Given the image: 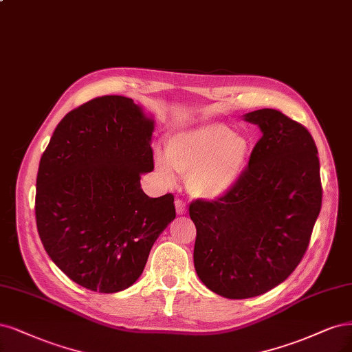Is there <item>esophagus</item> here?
<instances>
[{
  "mask_svg": "<svg viewBox=\"0 0 352 352\" xmlns=\"http://www.w3.org/2000/svg\"><path fill=\"white\" fill-rule=\"evenodd\" d=\"M175 205H176V212L179 214V215H184V214H186V204L182 201V199H176L175 201Z\"/></svg>",
  "mask_w": 352,
  "mask_h": 352,
  "instance_id": "obj_1",
  "label": "esophagus"
}]
</instances>
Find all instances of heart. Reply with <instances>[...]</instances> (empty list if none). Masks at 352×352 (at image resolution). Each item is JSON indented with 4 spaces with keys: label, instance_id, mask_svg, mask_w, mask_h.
I'll use <instances>...</instances> for the list:
<instances>
[{
    "label": "heart",
    "instance_id": "heart-1",
    "mask_svg": "<svg viewBox=\"0 0 352 352\" xmlns=\"http://www.w3.org/2000/svg\"><path fill=\"white\" fill-rule=\"evenodd\" d=\"M252 154V141L243 132L220 122H204L184 129L155 154V168L167 182L175 170L186 176L190 195L217 201L232 192L243 176Z\"/></svg>",
    "mask_w": 352,
    "mask_h": 352
}]
</instances>
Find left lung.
Listing matches in <instances>:
<instances>
[{"instance_id":"obj_1","label":"left lung","mask_w":352,"mask_h":352,"mask_svg":"<svg viewBox=\"0 0 352 352\" xmlns=\"http://www.w3.org/2000/svg\"><path fill=\"white\" fill-rule=\"evenodd\" d=\"M243 119L258 125L262 137L240 182L220 199L189 205L199 280L233 300L261 296L293 274L322 207L319 157L310 132L275 109Z\"/></svg>"}]
</instances>
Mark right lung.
Listing matches in <instances>:
<instances>
[{
    "mask_svg": "<svg viewBox=\"0 0 352 352\" xmlns=\"http://www.w3.org/2000/svg\"><path fill=\"white\" fill-rule=\"evenodd\" d=\"M154 119L124 96L71 111L54 131L36 179V226L46 253L78 285L118 293L144 271L175 217V198H150Z\"/></svg>",
    "mask_w": 352,
    "mask_h": 352,
    "instance_id": "add662e5",
    "label": "right lung"
}]
</instances>
